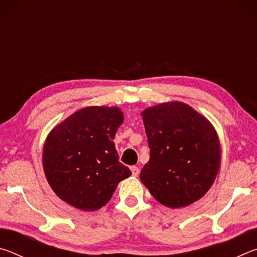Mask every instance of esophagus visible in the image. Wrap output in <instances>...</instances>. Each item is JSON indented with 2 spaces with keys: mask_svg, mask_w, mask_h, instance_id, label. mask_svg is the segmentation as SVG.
Here are the masks:
<instances>
[{
  "mask_svg": "<svg viewBox=\"0 0 257 257\" xmlns=\"http://www.w3.org/2000/svg\"><path fill=\"white\" fill-rule=\"evenodd\" d=\"M130 170H132V173H133L134 177H138V175H139V168L132 167V168H130Z\"/></svg>",
  "mask_w": 257,
  "mask_h": 257,
  "instance_id": "34e87169",
  "label": "esophagus"
}]
</instances>
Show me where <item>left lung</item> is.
<instances>
[{
	"mask_svg": "<svg viewBox=\"0 0 257 257\" xmlns=\"http://www.w3.org/2000/svg\"><path fill=\"white\" fill-rule=\"evenodd\" d=\"M142 114L150 146L142 182L168 207L196 202L210 189L219 170L220 144L214 128L181 102L160 104Z\"/></svg>",
	"mask_w": 257,
	"mask_h": 257,
	"instance_id": "1",
	"label": "left lung"
}]
</instances>
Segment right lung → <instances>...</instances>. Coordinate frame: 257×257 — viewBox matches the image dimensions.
I'll return each mask as SVG.
<instances>
[{"label":"right lung","mask_w":257,"mask_h":257,"mask_svg":"<svg viewBox=\"0 0 257 257\" xmlns=\"http://www.w3.org/2000/svg\"><path fill=\"white\" fill-rule=\"evenodd\" d=\"M123 122L118 107L89 106L52 130L43 152L44 172L54 193L82 211L110 201L129 168L119 162L115 133Z\"/></svg>","instance_id":"right-lung-1"}]
</instances>
